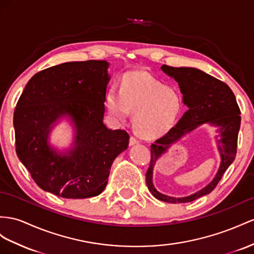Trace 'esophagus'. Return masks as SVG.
Returning a JSON list of instances; mask_svg holds the SVG:
<instances>
[{
  "label": "esophagus",
  "mask_w": 254,
  "mask_h": 254,
  "mask_svg": "<svg viewBox=\"0 0 254 254\" xmlns=\"http://www.w3.org/2000/svg\"><path fill=\"white\" fill-rule=\"evenodd\" d=\"M139 142V140L135 137V136H131V137H129V145H136V144H138Z\"/></svg>",
  "instance_id": "1"
}]
</instances>
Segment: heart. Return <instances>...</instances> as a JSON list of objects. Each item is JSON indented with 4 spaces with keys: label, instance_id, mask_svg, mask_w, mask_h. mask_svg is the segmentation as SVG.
Segmentation results:
<instances>
[{
    "label": "heart",
    "instance_id": "b5f03b06",
    "mask_svg": "<svg viewBox=\"0 0 254 254\" xmlns=\"http://www.w3.org/2000/svg\"><path fill=\"white\" fill-rule=\"evenodd\" d=\"M107 106L116 119L125 121L133 112V125L144 137L166 133L176 122L181 101L176 91L165 87L146 71L127 75L121 88L113 86L107 93Z\"/></svg>",
    "mask_w": 254,
    "mask_h": 254
}]
</instances>
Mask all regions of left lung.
Instances as JSON below:
<instances>
[{
  "label": "left lung",
  "instance_id": "obj_1",
  "mask_svg": "<svg viewBox=\"0 0 254 254\" xmlns=\"http://www.w3.org/2000/svg\"><path fill=\"white\" fill-rule=\"evenodd\" d=\"M161 68L178 82L188 110L176 126L150 146L151 159L146 173V184L155 198L173 204L189 203L213 191L225 171L235 160L242 120L239 116L240 109L231 88L203 70L193 67H173L165 64L162 65ZM207 122L219 127L218 148L221 154V165L216 177L204 190L190 197L172 198L161 194L155 190L152 184V171L155 162L167 147L186 132Z\"/></svg>",
  "mask_w": 254,
  "mask_h": 254
}]
</instances>
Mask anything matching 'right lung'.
Returning <instances> with one entry per match:
<instances>
[{
	"instance_id": "add662e5",
	"label": "right lung",
	"mask_w": 254,
	"mask_h": 254,
	"mask_svg": "<svg viewBox=\"0 0 254 254\" xmlns=\"http://www.w3.org/2000/svg\"><path fill=\"white\" fill-rule=\"evenodd\" d=\"M106 61L66 62L31 78L14 113L16 152L35 184L64 198H87L103 192L117 155L129 136L103 123L109 81ZM68 115L76 127L75 147L61 156L49 147L53 123Z\"/></svg>"
}]
</instances>
